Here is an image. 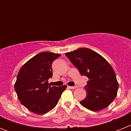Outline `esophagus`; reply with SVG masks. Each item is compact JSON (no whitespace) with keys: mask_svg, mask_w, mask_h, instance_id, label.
<instances>
[{"mask_svg":"<svg viewBox=\"0 0 131 131\" xmlns=\"http://www.w3.org/2000/svg\"><path fill=\"white\" fill-rule=\"evenodd\" d=\"M69 89H76V88H77V86H69Z\"/></svg>","mask_w":131,"mask_h":131,"instance_id":"34e87169","label":"esophagus"}]
</instances>
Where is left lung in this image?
Returning a JSON list of instances; mask_svg holds the SVG:
<instances>
[{"mask_svg":"<svg viewBox=\"0 0 131 131\" xmlns=\"http://www.w3.org/2000/svg\"><path fill=\"white\" fill-rule=\"evenodd\" d=\"M66 56L81 75L89 79L84 89L87 95L80 102L91 111L96 112L107 107L115 99L118 85L115 71L107 60L89 48H79Z\"/></svg>","mask_w":131,"mask_h":131,"instance_id":"left-lung-1","label":"left lung"}]
</instances>
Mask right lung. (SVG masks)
Here are the masks:
<instances>
[{"label":"right lung","mask_w":131,"mask_h":131,"mask_svg":"<svg viewBox=\"0 0 131 131\" xmlns=\"http://www.w3.org/2000/svg\"><path fill=\"white\" fill-rule=\"evenodd\" d=\"M60 54L44 52L37 54L21 67L15 83V91L21 104L31 112L42 115L58 104L67 86H51L52 63Z\"/></svg>","instance_id":"1"}]
</instances>
